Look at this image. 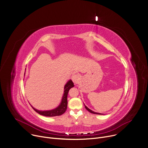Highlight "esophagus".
I'll return each mask as SVG.
<instances>
[{
	"instance_id": "34e87169",
	"label": "esophagus",
	"mask_w": 148,
	"mask_h": 148,
	"mask_svg": "<svg viewBox=\"0 0 148 148\" xmlns=\"http://www.w3.org/2000/svg\"><path fill=\"white\" fill-rule=\"evenodd\" d=\"M72 80L75 84H77L80 81V77L78 74H74L72 77Z\"/></svg>"
}]
</instances>
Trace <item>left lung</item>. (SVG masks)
<instances>
[{
    "label": "left lung",
    "mask_w": 148,
    "mask_h": 148,
    "mask_svg": "<svg viewBox=\"0 0 148 148\" xmlns=\"http://www.w3.org/2000/svg\"><path fill=\"white\" fill-rule=\"evenodd\" d=\"M85 108H86V109L88 111V112H89L90 113H93V114H101V113H96V112H94L93 111H92V110H91L90 109H89V108H88L85 105Z\"/></svg>",
    "instance_id": "8db88e82"
}]
</instances>
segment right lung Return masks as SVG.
<instances>
[{
  "mask_svg": "<svg viewBox=\"0 0 148 148\" xmlns=\"http://www.w3.org/2000/svg\"><path fill=\"white\" fill-rule=\"evenodd\" d=\"M25 75V73H24ZM74 83L73 81L70 79L69 80L67 84L64 86V94L62 97V99L60 104L59 106L56 108L55 109L51 110H46V111H40L38 110L35 108H34L32 106L31 107L33 108V109L37 112L38 114L46 116V117H54V116H60L64 113V112L67 110V95L69 93V90L74 86Z\"/></svg>",
  "mask_w": 148,
  "mask_h": 148,
  "instance_id": "add662e5",
  "label": "right lung"
}]
</instances>
